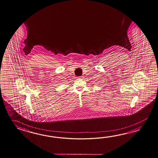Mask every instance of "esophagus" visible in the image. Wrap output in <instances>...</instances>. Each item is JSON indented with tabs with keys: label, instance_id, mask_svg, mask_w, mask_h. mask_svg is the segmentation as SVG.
Wrapping results in <instances>:
<instances>
[{
	"label": "esophagus",
	"instance_id": "34e87169",
	"mask_svg": "<svg viewBox=\"0 0 158 158\" xmlns=\"http://www.w3.org/2000/svg\"><path fill=\"white\" fill-rule=\"evenodd\" d=\"M79 79H81V77H79Z\"/></svg>",
	"mask_w": 158,
	"mask_h": 158
}]
</instances>
